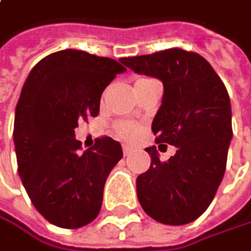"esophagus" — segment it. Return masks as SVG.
Segmentation results:
<instances>
[{
    "mask_svg": "<svg viewBox=\"0 0 251 251\" xmlns=\"http://www.w3.org/2000/svg\"><path fill=\"white\" fill-rule=\"evenodd\" d=\"M131 153H132V149L129 146H123V154L125 156H129Z\"/></svg>",
    "mask_w": 251,
    "mask_h": 251,
    "instance_id": "34e87169",
    "label": "esophagus"
}]
</instances>
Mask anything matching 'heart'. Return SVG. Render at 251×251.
I'll return each instance as SVG.
<instances>
[{
	"label": "heart",
	"instance_id": "heart-1",
	"mask_svg": "<svg viewBox=\"0 0 251 251\" xmlns=\"http://www.w3.org/2000/svg\"><path fill=\"white\" fill-rule=\"evenodd\" d=\"M140 80H143V79H140ZM116 129H117L119 137H122L125 140H132L138 134V125L134 122H120L116 126Z\"/></svg>",
	"mask_w": 251,
	"mask_h": 251
}]
</instances>
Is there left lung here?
<instances>
[{"instance_id": "obj_1", "label": "left lung", "mask_w": 251, "mask_h": 251, "mask_svg": "<svg viewBox=\"0 0 251 251\" xmlns=\"http://www.w3.org/2000/svg\"><path fill=\"white\" fill-rule=\"evenodd\" d=\"M120 61L138 75L162 80V105L151 129L156 143L176 147L168 162H160L156 147L146 149L151 166L137 178L138 201L160 224H190L209 207L225 174L232 140L228 91L196 52L172 48Z\"/></svg>"}]
</instances>
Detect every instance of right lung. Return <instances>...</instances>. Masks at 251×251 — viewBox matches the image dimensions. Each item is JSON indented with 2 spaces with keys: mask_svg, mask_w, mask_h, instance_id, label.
Wrapping results in <instances>:
<instances>
[{
  "mask_svg": "<svg viewBox=\"0 0 251 251\" xmlns=\"http://www.w3.org/2000/svg\"><path fill=\"white\" fill-rule=\"evenodd\" d=\"M123 72L113 58L63 50L44 57L22 88L13 131L17 169L32 204L55 226L76 229L100 213L122 146L104 137L79 151L75 128L98 114L102 91Z\"/></svg>",
  "mask_w": 251,
  "mask_h": 251,
  "instance_id": "obj_1",
  "label": "right lung"
}]
</instances>
